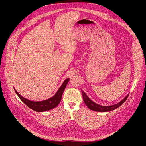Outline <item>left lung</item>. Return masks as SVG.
<instances>
[{"mask_svg":"<svg viewBox=\"0 0 146 146\" xmlns=\"http://www.w3.org/2000/svg\"><path fill=\"white\" fill-rule=\"evenodd\" d=\"M82 94H83L84 101L85 104L87 106V107L92 111H100V112L110 111L117 109L121 104H124V102L126 100L127 98L129 96V95H127L123 100H122L120 102H118V104H113L111 106H102V105H100V104L95 103L86 95V94L84 92V91L82 90Z\"/></svg>","mask_w":146,"mask_h":146,"instance_id":"8db88e82","label":"left lung"}]
</instances>
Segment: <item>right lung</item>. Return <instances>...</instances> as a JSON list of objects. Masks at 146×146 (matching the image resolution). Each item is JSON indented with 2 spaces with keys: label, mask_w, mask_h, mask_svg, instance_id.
Returning a JSON list of instances; mask_svg holds the SVG:
<instances>
[{
  "label": "right lung",
  "mask_w": 146,
  "mask_h": 146,
  "mask_svg": "<svg viewBox=\"0 0 146 146\" xmlns=\"http://www.w3.org/2000/svg\"><path fill=\"white\" fill-rule=\"evenodd\" d=\"M69 80V78L66 79L52 97H50L47 100L40 101H33L29 100L28 99L22 96L21 95L15 90V88L14 90L16 93V94L18 95V96L21 99V101L25 104H26L31 110L37 112L48 111L54 108L60 104L63 92Z\"/></svg>",
  "instance_id": "right-lung-1"
}]
</instances>
